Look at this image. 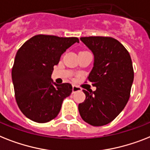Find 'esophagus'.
I'll list each match as a JSON object with an SVG mask.
<instances>
[{
	"label": "esophagus",
	"mask_w": 150,
	"mask_h": 150,
	"mask_svg": "<svg viewBox=\"0 0 150 150\" xmlns=\"http://www.w3.org/2000/svg\"><path fill=\"white\" fill-rule=\"evenodd\" d=\"M79 91H81V88L78 87L76 86H72V92L73 93H75L76 92H79Z\"/></svg>",
	"instance_id": "1"
}]
</instances>
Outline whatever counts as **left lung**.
I'll return each mask as SVG.
<instances>
[{"label": "left lung", "mask_w": 150, "mask_h": 150, "mask_svg": "<svg viewBox=\"0 0 150 150\" xmlns=\"http://www.w3.org/2000/svg\"><path fill=\"white\" fill-rule=\"evenodd\" d=\"M94 54V64L88 79L96 91L83 90L86 100L79 105L84 121L93 126L109 123L127 104L134 71L126 47L111 37L80 38Z\"/></svg>", "instance_id": "1"}]
</instances>
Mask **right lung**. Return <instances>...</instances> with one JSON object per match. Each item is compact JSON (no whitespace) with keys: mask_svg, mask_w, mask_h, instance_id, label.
<instances>
[{"mask_svg":"<svg viewBox=\"0 0 150 150\" xmlns=\"http://www.w3.org/2000/svg\"><path fill=\"white\" fill-rule=\"evenodd\" d=\"M75 42H79L78 38L38 35L18 49L11 77L16 102L27 118L45 123L58 115L72 86L58 85L51 76L62 54Z\"/></svg>","mask_w":150,"mask_h":150,"instance_id":"add662e5","label":"right lung"}]
</instances>
